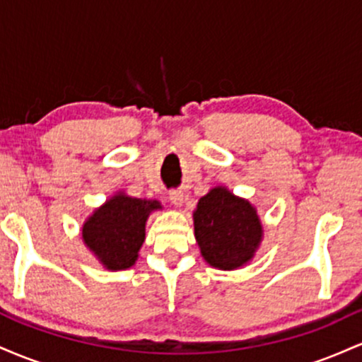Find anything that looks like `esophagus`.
<instances>
[{
    "label": "esophagus",
    "mask_w": 362,
    "mask_h": 362,
    "mask_svg": "<svg viewBox=\"0 0 362 362\" xmlns=\"http://www.w3.org/2000/svg\"><path fill=\"white\" fill-rule=\"evenodd\" d=\"M168 197H170V201H172V204H175V206L184 204V192H182V190H170Z\"/></svg>",
    "instance_id": "esophagus-1"
}]
</instances>
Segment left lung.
I'll use <instances>...</instances> for the list:
<instances>
[{
	"instance_id": "obj_1",
	"label": "left lung",
	"mask_w": 362,
	"mask_h": 362,
	"mask_svg": "<svg viewBox=\"0 0 362 362\" xmlns=\"http://www.w3.org/2000/svg\"><path fill=\"white\" fill-rule=\"evenodd\" d=\"M194 228L202 257L224 271L250 260L262 236L257 211L226 189H213L201 197L194 213Z\"/></svg>"
}]
</instances>
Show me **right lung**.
<instances>
[{
    "label": "right lung",
    "instance_id": "1",
    "mask_svg": "<svg viewBox=\"0 0 362 362\" xmlns=\"http://www.w3.org/2000/svg\"><path fill=\"white\" fill-rule=\"evenodd\" d=\"M160 207L156 201L115 195L85 223L83 240L107 269L122 271L131 267L144 242L148 216Z\"/></svg>",
    "mask_w": 362,
    "mask_h": 362
}]
</instances>
